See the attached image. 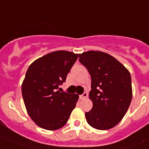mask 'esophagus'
<instances>
[{
  "instance_id": "1",
  "label": "esophagus",
  "mask_w": 149,
  "mask_h": 149,
  "mask_svg": "<svg viewBox=\"0 0 149 149\" xmlns=\"http://www.w3.org/2000/svg\"><path fill=\"white\" fill-rule=\"evenodd\" d=\"M88 93H87V92H84L82 95L80 96V98H81V99H84V98L88 97Z\"/></svg>"
}]
</instances>
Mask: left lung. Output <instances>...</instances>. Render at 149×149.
I'll use <instances>...</instances> for the list:
<instances>
[{"mask_svg": "<svg viewBox=\"0 0 149 149\" xmlns=\"http://www.w3.org/2000/svg\"><path fill=\"white\" fill-rule=\"evenodd\" d=\"M78 57L91 77L89 97L93 107L85 113L87 122L97 130H110L121 121L132 100L130 72L115 58L103 52H85Z\"/></svg>", "mask_w": 149, "mask_h": 149, "instance_id": "left-lung-1", "label": "left lung"}]
</instances>
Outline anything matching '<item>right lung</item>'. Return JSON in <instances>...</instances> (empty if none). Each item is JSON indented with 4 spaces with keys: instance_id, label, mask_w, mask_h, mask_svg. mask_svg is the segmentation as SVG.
Instances as JSON below:
<instances>
[{
    "instance_id": "obj_1",
    "label": "right lung",
    "mask_w": 149,
    "mask_h": 149,
    "mask_svg": "<svg viewBox=\"0 0 149 149\" xmlns=\"http://www.w3.org/2000/svg\"><path fill=\"white\" fill-rule=\"evenodd\" d=\"M78 54L55 51L29 65L22 84L26 109L33 122L44 130L63 127L79 98L76 94L57 91L77 59Z\"/></svg>"
}]
</instances>
